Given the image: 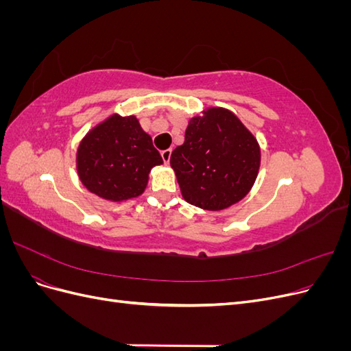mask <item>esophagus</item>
I'll list each match as a JSON object with an SVG mask.
<instances>
[{"mask_svg": "<svg viewBox=\"0 0 351 351\" xmlns=\"http://www.w3.org/2000/svg\"><path fill=\"white\" fill-rule=\"evenodd\" d=\"M171 152H173L171 149H167V151H162V152H161V156H162L165 164L169 162V158H171Z\"/></svg>", "mask_w": 351, "mask_h": 351, "instance_id": "esophagus-1", "label": "esophagus"}]
</instances>
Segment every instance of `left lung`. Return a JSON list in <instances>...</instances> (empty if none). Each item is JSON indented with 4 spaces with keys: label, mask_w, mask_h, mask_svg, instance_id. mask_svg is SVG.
<instances>
[{
    "label": "left lung",
    "mask_w": 351,
    "mask_h": 351,
    "mask_svg": "<svg viewBox=\"0 0 351 351\" xmlns=\"http://www.w3.org/2000/svg\"><path fill=\"white\" fill-rule=\"evenodd\" d=\"M190 205L222 210L253 187L261 167L256 137L227 108L209 107L189 120L184 143L169 158Z\"/></svg>",
    "instance_id": "1"
}]
</instances>
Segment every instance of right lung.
I'll list each match as a JSON object with an SVG mask.
<instances>
[{
	"mask_svg": "<svg viewBox=\"0 0 351 351\" xmlns=\"http://www.w3.org/2000/svg\"><path fill=\"white\" fill-rule=\"evenodd\" d=\"M162 164L136 115H110L84 134L76 154L82 184L110 202L139 197L151 169Z\"/></svg>",
	"mask_w": 351,
	"mask_h": 351,
	"instance_id": "obj_1",
	"label": "right lung"
}]
</instances>
